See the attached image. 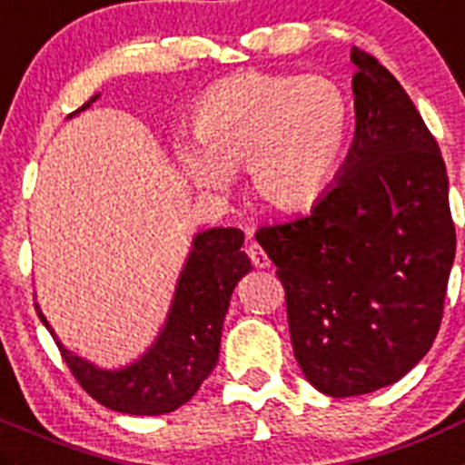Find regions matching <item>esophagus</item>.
<instances>
[{"instance_id":"esophagus-1","label":"esophagus","mask_w":465,"mask_h":465,"mask_svg":"<svg viewBox=\"0 0 465 465\" xmlns=\"http://www.w3.org/2000/svg\"><path fill=\"white\" fill-rule=\"evenodd\" d=\"M246 253H249L251 262H253L258 269H267L269 264H272V262H269L267 253H264V251L260 249L258 244H249V249H246Z\"/></svg>"}]
</instances>
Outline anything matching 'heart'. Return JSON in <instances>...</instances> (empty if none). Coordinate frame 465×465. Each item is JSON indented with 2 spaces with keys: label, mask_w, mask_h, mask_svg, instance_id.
I'll return each mask as SVG.
<instances>
[{
  "label": "heart",
  "mask_w": 465,
  "mask_h": 465,
  "mask_svg": "<svg viewBox=\"0 0 465 465\" xmlns=\"http://www.w3.org/2000/svg\"><path fill=\"white\" fill-rule=\"evenodd\" d=\"M351 127V103L326 74L246 73L196 103L193 148L178 150L196 187L223 192L246 169L251 193L278 212L312 205L333 180Z\"/></svg>",
  "instance_id": "obj_1"
}]
</instances>
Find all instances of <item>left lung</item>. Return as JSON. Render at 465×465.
Returning a JSON list of instances; mask_svg holds the SVG:
<instances>
[{
  "mask_svg": "<svg viewBox=\"0 0 465 465\" xmlns=\"http://www.w3.org/2000/svg\"><path fill=\"white\" fill-rule=\"evenodd\" d=\"M356 132L311 214L255 232L299 368L329 397L400 381L434 344L457 251L448 171L401 84L351 50Z\"/></svg>",
  "mask_w": 465,
  "mask_h": 465,
  "instance_id": "8db88e82",
  "label": "left lung"
}]
</instances>
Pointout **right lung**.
<instances>
[{
  "label": "right lung",
  "instance_id": "1",
  "mask_svg": "<svg viewBox=\"0 0 465 465\" xmlns=\"http://www.w3.org/2000/svg\"><path fill=\"white\" fill-rule=\"evenodd\" d=\"M95 100L97 95H93L68 118ZM242 244L244 232L240 228H210L193 237L162 331L148 351L118 370L97 368L68 351L56 340L38 303L36 312L59 344L70 372L93 400L127 415L171 413L196 395L219 361L230 296L240 278L251 272V260Z\"/></svg>",
  "mask_w": 465,
  "mask_h": 465
}]
</instances>
